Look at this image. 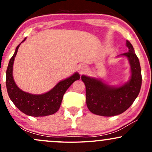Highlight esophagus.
Masks as SVG:
<instances>
[{
    "label": "esophagus",
    "instance_id": "esophagus-1",
    "mask_svg": "<svg viewBox=\"0 0 152 152\" xmlns=\"http://www.w3.org/2000/svg\"><path fill=\"white\" fill-rule=\"evenodd\" d=\"M87 70H88V68H87L86 65H82L79 67V72L81 74L85 73Z\"/></svg>",
    "mask_w": 152,
    "mask_h": 152
}]
</instances>
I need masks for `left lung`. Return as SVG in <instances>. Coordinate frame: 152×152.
<instances>
[{"label":"left lung","instance_id":"left-lung-1","mask_svg":"<svg viewBox=\"0 0 152 152\" xmlns=\"http://www.w3.org/2000/svg\"><path fill=\"white\" fill-rule=\"evenodd\" d=\"M129 52L118 56H126L131 68L129 81L118 86H111L102 79L82 75L86 86V105L91 112L103 116H113L124 112L133 104L142 86V72L139 61L133 46L126 41Z\"/></svg>","mask_w":152,"mask_h":152}]
</instances>
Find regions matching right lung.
I'll return each instance as SVG.
<instances>
[{
	"mask_svg": "<svg viewBox=\"0 0 152 152\" xmlns=\"http://www.w3.org/2000/svg\"><path fill=\"white\" fill-rule=\"evenodd\" d=\"M26 39V38L21 43ZM20 45V43L15 48L6 71V88L10 100L20 111L28 116L37 117L55 114L60 108L66 90L75 81L79 80V74L76 72L70 77L59 81L52 89L45 94H33L23 91L17 86L13 76V63Z\"/></svg>",
	"mask_w": 152,
	"mask_h": 152,
	"instance_id": "add662e5",
	"label": "right lung"
}]
</instances>
